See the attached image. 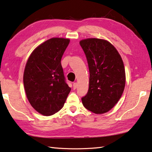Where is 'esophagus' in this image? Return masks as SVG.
Instances as JSON below:
<instances>
[{
	"label": "esophagus",
	"mask_w": 152,
	"mask_h": 152,
	"mask_svg": "<svg viewBox=\"0 0 152 152\" xmlns=\"http://www.w3.org/2000/svg\"><path fill=\"white\" fill-rule=\"evenodd\" d=\"M73 89H75L77 88V83H73Z\"/></svg>",
	"instance_id": "1"
}]
</instances>
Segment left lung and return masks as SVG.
I'll use <instances>...</instances> for the list:
<instances>
[{
  "mask_svg": "<svg viewBox=\"0 0 152 152\" xmlns=\"http://www.w3.org/2000/svg\"><path fill=\"white\" fill-rule=\"evenodd\" d=\"M88 61L89 89L81 98L83 105L95 114L111 110L120 99L125 86V71L120 54L105 39L88 38L79 42Z\"/></svg>",
  "mask_w": 152,
  "mask_h": 152,
  "instance_id": "8db88e82",
  "label": "left lung"
}]
</instances>
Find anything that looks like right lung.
Returning <instances> with one entry per match:
<instances>
[{
  "label": "right lung",
  "instance_id": "add662e5",
  "mask_svg": "<svg viewBox=\"0 0 152 152\" xmlns=\"http://www.w3.org/2000/svg\"><path fill=\"white\" fill-rule=\"evenodd\" d=\"M69 42L61 38L48 39L32 52L25 67L27 98L35 110L44 116L61 110L71 89L66 83L61 63Z\"/></svg>",
  "mask_w": 152,
  "mask_h": 152
}]
</instances>
